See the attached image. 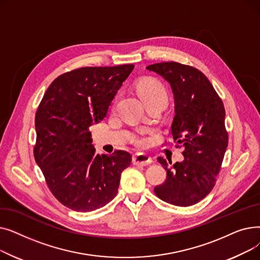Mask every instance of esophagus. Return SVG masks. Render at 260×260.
I'll use <instances>...</instances> for the list:
<instances>
[{
    "mask_svg": "<svg viewBox=\"0 0 260 260\" xmlns=\"http://www.w3.org/2000/svg\"><path fill=\"white\" fill-rule=\"evenodd\" d=\"M153 162L152 158L145 155V154H142V153H139V154H135L133 156V163L136 166H141V167H146V166H149L151 163Z\"/></svg>",
    "mask_w": 260,
    "mask_h": 260,
    "instance_id": "34e87169",
    "label": "esophagus"
}]
</instances>
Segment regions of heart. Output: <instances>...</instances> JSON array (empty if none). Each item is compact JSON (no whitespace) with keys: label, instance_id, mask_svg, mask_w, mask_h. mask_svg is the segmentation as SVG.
Returning a JSON list of instances; mask_svg holds the SVG:
<instances>
[{"label":"heart","instance_id":"heart-1","mask_svg":"<svg viewBox=\"0 0 260 260\" xmlns=\"http://www.w3.org/2000/svg\"><path fill=\"white\" fill-rule=\"evenodd\" d=\"M138 90L143 101L159 99L167 103L169 100V94L166 87L157 80L148 79L142 81L138 85Z\"/></svg>","mask_w":260,"mask_h":260}]
</instances>
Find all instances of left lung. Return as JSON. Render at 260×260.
Here are the masks:
<instances>
[{"mask_svg": "<svg viewBox=\"0 0 260 260\" xmlns=\"http://www.w3.org/2000/svg\"><path fill=\"white\" fill-rule=\"evenodd\" d=\"M146 70L171 84L175 99L172 136L177 146L184 148V160L173 167L169 168L172 161L158 158L167 171V179L155 186L154 192L174 206H193L215 186L228 147L223 103L209 79L195 67L162 62L148 65Z\"/></svg>", "mask_w": 260, "mask_h": 260, "instance_id": "1", "label": "left lung"}]
</instances>
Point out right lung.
Returning a JSON list of instances; mask_svg holds the SVG:
<instances>
[{"label": "right lung", "mask_w": 260, "mask_h": 260, "mask_svg": "<svg viewBox=\"0 0 260 260\" xmlns=\"http://www.w3.org/2000/svg\"><path fill=\"white\" fill-rule=\"evenodd\" d=\"M133 64L81 67L54 79L36 113L34 155L52 195L76 212L112 201L131 166L125 151L95 154L89 127L102 121Z\"/></svg>", "instance_id": "right-lung-1"}]
</instances>
